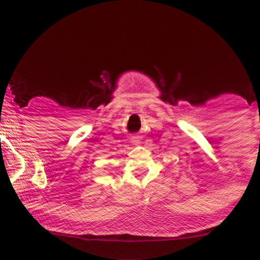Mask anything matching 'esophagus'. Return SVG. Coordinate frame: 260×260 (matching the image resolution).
<instances>
[{"label": "esophagus", "instance_id": "1", "mask_svg": "<svg viewBox=\"0 0 260 260\" xmlns=\"http://www.w3.org/2000/svg\"><path fill=\"white\" fill-rule=\"evenodd\" d=\"M131 142H133V144H135V145H138V144H140V137L139 136H134V137L131 138Z\"/></svg>", "mask_w": 260, "mask_h": 260}]
</instances>
